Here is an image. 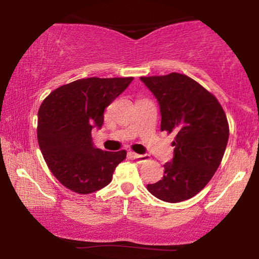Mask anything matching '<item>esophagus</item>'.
Wrapping results in <instances>:
<instances>
[{
	"instance_id": "obj_1",
	"label": "esophagus",
	"mask_w": 259,
	"mask_h": 259,
	"mask_svg": "<svg viewBox=\"0 0 259 259\" xmlns=\"http://www.w3.org/2000/svg\"><path fill=\"white\" fill-rule=\"evenodd\" d=\"M131 155H132V158L136 159V160L139 162V164L148 160V155H146V154H138V153H134V152H132Z\"/></svg>"
}]
</instances>
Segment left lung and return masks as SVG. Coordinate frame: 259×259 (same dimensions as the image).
<instances>
[{"label":"left lung","instance_id":"left-lung-1","mask_svg":"<svg viewBox=\"0 0 259 259\" xmlns=\"http://www.w3.org/2000/svg\"><path fill=\"white\" fill-rule=\"evenodd\" d=\"M140 79L160 106V130L176 136L172 162L147 190L167 203L187 200L207 185L221 165L230 133L226 114L211 92L185 74Z\"/></svg>","mask_w":259,"mask_h":259}]
</instances>
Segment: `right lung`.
Instances as JSON below:
<instances>
[{
    "instance_id": "add662e5",
    "label": "right lung",
    "mask_w": 259,
    "mask_h": 259,
    "mask_svg": "<svg viewBox=\"0 0 259 259\" xmlns=\"http://www.w3.org/2000/svg\"><path fill=\"white\" fill-rule=\"evenodd\" d=\"M134 77H87L60 86L42 101L37 141L53 176L67 189L90 194L108 185L125 150L102 151L92 143V128L104 123L105 108Z\"/></svg>"
}]
</instances>
